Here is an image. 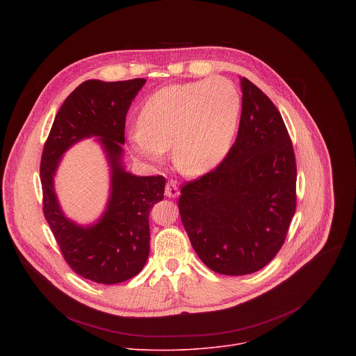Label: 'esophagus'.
<instances>
[{
    "mask_svg": "<svg viewBox=\"0 0 356 356\" xmlns=\"http://www.w3.org/2000/svg\"><path fill=\"white\" fill-rule=\"evenodd\" d=\"M165 195L170 197V198H175V197L179 195V187H177V183L175 180L168 181L166 188H165Z\"/></svg>",
    "mask_w": 356,
    "mask_h": 356,
    "instance_id": "1",
    "label": "esophagus"
}]
</instances>
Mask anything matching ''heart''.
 <instances>
[{
	"label": "heart",
	"mask_w": 356,
	"mask_h": 356,
	"mask_svg": "<svg viewBox=\"0 0 356 356\" xmlns=\"http://www.w3.org/2000/svg\"><path fill=\"white\" fill-rule=\"evenodd\" d=\"M239 114L241 95L222 77L172 84L143 101L129 142L138 156L152 163H159L172 145L179 170L202 175L225 158Z\"/></svg>",
	"instance_id": "heart-1"
}]
</instances>
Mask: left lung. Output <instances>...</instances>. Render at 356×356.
Returning <instances> with one entry per match:
<instances>
[{"instance_id":"left-lung-1","label":"left lung","mask_w":356,"mask_h":356,"mask_svg":"<svg viewBox=\"0 0 356 356\" xmlns=\"http://www.w3.org/2000/svg\"><path fill=\"white\" fill-rule=\"evenodd\" d=\"M242 113L225 159L181 187L179 211L207 268L242 276L265 268L280 250L296 211V158L270 98L241 77Z\"/></svg>"}]
</instances>
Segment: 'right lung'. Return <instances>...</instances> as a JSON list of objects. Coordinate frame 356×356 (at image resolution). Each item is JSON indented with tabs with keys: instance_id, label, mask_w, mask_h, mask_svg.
<instances>
[{
	"instance_id": "right-lung-1",
	"label": "right lung",
	"mask_w": 356,
	"mask_h": 356,
	"mask_svg": "<svg viewBox=\"0 0 356 356\" xmlns=\"http://www.w3.org/2000/svg\"><path fill=\"white\" fill-rule=\"evenodd\" d=\"M146 83L87 80L60 107L40 159L43 214L67 265L84 279L115 284L136 276L149 257V211L163 200V176H135L122 166L125 120L131 103ZM98 136L112 168V191L105 214L81 227L63 214L53 176L64 152L81 138Z\"/></svg>"
}]
</instances>
